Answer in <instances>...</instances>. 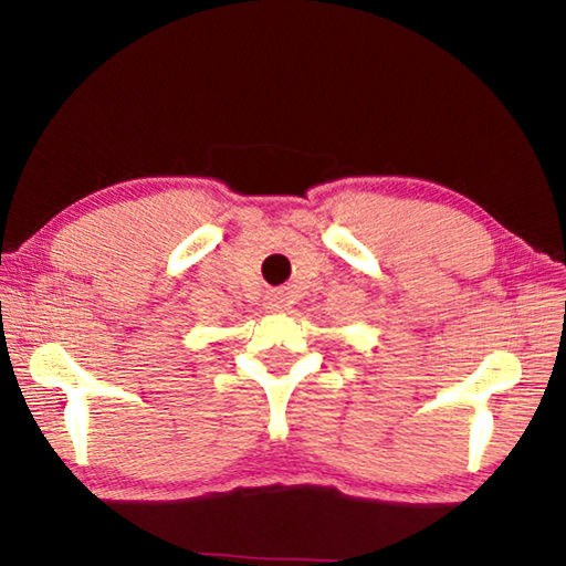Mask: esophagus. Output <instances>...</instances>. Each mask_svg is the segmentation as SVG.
<instances>
[{"label": "esophagus", "mask_w": 566, "mask_h": 566, "mask_svg": "<svg viewBox=\"0 0 566 566\" xmlns=\"http://www.w3.org/2000/svg\"><path fill=\"white\" fill-rule=\"evenodd\" d=\"M284 296L282 294H270L266 296V310L270 312H282L284 310Z\"/></svg>", "instance_id": "esophagus-1"}]
</instances>
